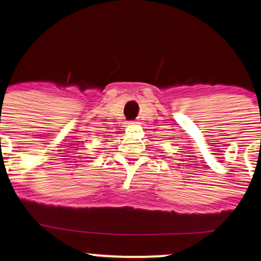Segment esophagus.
Wrapping results in <instances>:
<instances>
[{
	"label": "esophagus",
	"mask_w": 261,
	"mask_h": 261,
	"mask_svg": "<svg viewBox=\"0 0 261 261\" xmlns=\"http://www.w3.org/2000/svg\"><path fill=\"white\" fill-rule=\"evenodd\" d=\"M138 123V122H136V121H130V122H128V124L129 125H136Z\"/></svg>",
	"instance_id": "obj_1"
}]
</instances>
